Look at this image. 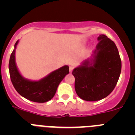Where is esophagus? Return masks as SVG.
I'll list each match as a JSON object with an SVG mask.
<instances>
[{"mask_svg":"<svg viewBox=\"0 0 135 135\" xmlns=\"http://www.w3.org/2000/svg\"><path fill=\"white\" fill-rule=\"evenodd\" d=\"M69 70H70V73H71V72H72V71H73V70H74V67L73 66H70V68H69Z\"/></svg>","mask_w":135,"mask_h":135,"instance_id":"1","label":"esophagus"}]
</instances>
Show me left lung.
<instances>
[{"label":"left lung","instance_id":"8db88e82","mask_svg":"<svg viewBox=\"0 0 135 135\" xmlns=\"http://www.w3.org/2000/svg\"><path fill=\"white\" fill-rule=\"evenodd\" d=\"M97 39L93 64L86 60L72 71L76 93L85 101H99L108 97L114 90L121 72V59L114 41L104 34Z\"/></svg>","mask_w":135,"mask_h":135}]
</instances>
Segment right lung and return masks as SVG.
Masks as SVG:
<instances>
[{
  "instance_id": "obj_1",
  "label": "right lung",
  "mask_w": 135,
  "mask_h": 135,
  "mask_svg": "<svg viewBox=\"0 0 135 135\" xmlns=\"http://www.w3.org/2000/svg\"><path fill=\"white\" fill-rule=\"evenodd\" d=\"M17 43L18 41L15 43V49ZM15 52L14 49L11 55L9 69L11 80L17 92L24 98L37 103H45L51 100L61 81L69 73V67L63 66L39 81L27 80L21 76L17 68Z\"/></svg>"
}]
</instances>
